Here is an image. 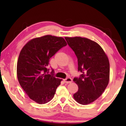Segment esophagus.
Masks as SVG:
<instances>
[{"mask_svg": "<svg viewBox=\"0 0 126 126\" xmlns=\"http://www.w3.org/2000/svg\"><path fill=\"white\" fill-rule=\"evenodd\" d=\"M63 81H64V82H65V83L69 84V83H71V82H72V79L70 78V77H68V78L64 79Z\"/></svg>", "mask_w": 126, "mask_h": 126, "instance_id": "1", "label": "esophagus"}]
</instances>
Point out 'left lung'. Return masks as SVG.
Returning a JSON list of instances; mask_svg holds the SVG:
<instances>
[{"instance_id": "1", "label": "left lung", "mask_w": 126, "mask_h": 126, "mask_svg": "<svg viewBox=\"0 0 126 126\" xmlns=\"http://www.w3.org/2000/svg\"><path fill=\"white\" fill-rule=\"evenodd\" d=\"M75 51L78 60L79 78L73 81L79 89L73 97L79 104L87 105L97 99L107 87L110 80V62L97 43L87 38L65 37Z\"/></svg>"}]
</instances>
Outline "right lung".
<instances>
[{
	"label": "right lung",
	"instance_id": "add662e5",
	"mask_svg": "<svg viewBox=\"0 0 126 126\" xmlns=\"http://www.w3.org/2000/svg\"><path fill=\"white\" fill-rule=\"evenodd\" d=\"M66 45L63 37L46 35L31 39L20 51L16 67L18 81L29 97L38 104L50 101L61 84L62 79L48 74L47 66L50 58Z\"/></svg>",
	"mask_w": 126,
	"mask_h": 126
}]
</instances>
